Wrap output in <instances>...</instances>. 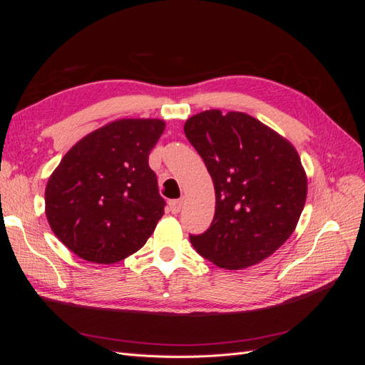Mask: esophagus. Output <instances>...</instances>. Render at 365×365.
<instances>
[{
  "instance_id": "esophagus-1",
  "label": "esophagus",
  "mask_w": 365,
  "mask_h": 365,
  "mask_svg": "<svg viewBox=\"0 0 365 365\" xmlns=\"http://www.w3.org/2000/svg\"><path fill=\"white\" fill-rule=\"evenodd\" d=\"M181 207H182V201H181V200L169 201V210H170V212H172L173 215L180 213V212H181Z\"/></svg>"
}]
</instances>
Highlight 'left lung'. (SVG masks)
Returning <instances> with one entry per match:
<instances>
[{"label": "left lung", "instance_id": "1", "mask_svg": "<svg viewBox=\"0 0 365 365\" xmlns=\"http://www.w3.org/2000/svg\"><path fill=\"white\" fill-rule=\"evenodd\" d=\"M184 134L212 175L216 210L197 254L220 268L256 264L292 235L307 195L300 157L289 141L244 113L210 109L190 117Z\"/></svg>", "mask_w": 365, "mask_h": 365}]
</instances>
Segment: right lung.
I'll list each match as a JSON object with an SVG mask.
<instances>
[{
  "mask_svg": "<svg viewBox=\"0 0 365 365\" xmlns=\"http://www.w3.org/2000/svg\"><path fill=\"white\" fill-rule=\"evenodd\" d=\"M164 130L157 118H123L83 137L50 176L46 215L76 256L115 263L138 251L164 215L149 153Z\"/></svg>",
  "mask_w": 365,
  "mask_h": 365,
  "instance_id": "1",
  "label": "right lung"
}]
</instances>
